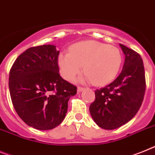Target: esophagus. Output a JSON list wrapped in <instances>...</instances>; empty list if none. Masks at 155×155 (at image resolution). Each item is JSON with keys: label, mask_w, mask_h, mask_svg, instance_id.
<instances>
[{"label": "esophagus", "mask_w": 155, "mask_h": 155, "mask_svg": "<svg viewBox=\"0 0 155 155\" xmlns=\"http://www.w3.org/2000/svg\"><path fill=\"white\" fill-rule=\"evenodd\" d=\"M84 90V88H81V87H78V93H80V92H82V91Z\"/></svg>", "instance_id": "34e87169"}]
</instances>
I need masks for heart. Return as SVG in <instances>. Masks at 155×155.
<instances>
[{
  "label": "heart",
  "instance_id": "1",
  "mask_svg": "<svg viewBox=\"0 0 155 155\" xmlns=\"http://www.w3.org/2000/svg\"><path fill=\"white\" fill-rule=\"evenodd\" d=\"M122 55L114 46L88 41L75 44L70 52H61L58 57L59 71L63 78L72 80L82 70L86 73L82 81L94 82L97 86L109 84L121 68Z\"/></svg>",
  "mask_w": 155,
  "mask_h": 155
}]
</instances>
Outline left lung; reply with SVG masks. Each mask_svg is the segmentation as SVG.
<instances>
[{"label":"left lung","mask_w":155,"mask_h":155,"mask_svg":"<svg viewBox=\"0 0 155 155\" xmlns=\"http://www.w3.org/2000/svg\"><path fill=\"white\" fill-rule=\"evenodd\" d=\"M119 45L125 56L122 71L113 82L96 90L95 101L89 107L93 121L107 130L122 126L136 115L146 89L141 56L126 46Z\"/></svg>","instance_id":"obj_1"}]
</instances>
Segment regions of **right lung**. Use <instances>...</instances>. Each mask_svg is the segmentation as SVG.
<instances>
[{"label":"right lung","mask_w":155,"mask_h":155,"mask_svg":"<svg viewBox=\"0 0 155 155\" xmlns=\"http://www.w3.org/2000/svg\"><path fill=\"white\" fill-rule=\"evenodd\" d=\"M59 51L55 45L30 48L18 56L9 73L10 96L15 111L38 130L55 128L65 118L77 87L59 74Z\"/></svg>","instance_id":"obj_1"}]
</instances>
